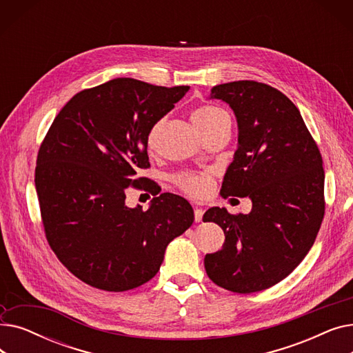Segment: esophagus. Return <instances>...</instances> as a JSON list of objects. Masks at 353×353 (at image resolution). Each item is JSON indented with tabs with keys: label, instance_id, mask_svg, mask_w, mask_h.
<instances>
[{
	"label": "esophagus",
	"instance_id": "34e87169",
	"mask_svg": "<svg viewBox=\"0 0 353 353\" xmlns=\"http://www.w3.org/2000/svg\"><path fill=\"white\" fill-rule=\"evenodd\" d=\"M203 212L201 209H199V208H194V220L196 221H201V219H203Z\"/></svg>",
	"mask_w": 353,
	"mask_h": 353
}]
</instances>
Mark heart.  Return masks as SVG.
<instances>
[{
    "label": "heart",
    "instance_id": "heart-1",
    "mask_svg": "<svg viewBox=\"0 0 353 353\" xmlns=\"http://www.w3.org/2000/svg\"><path fill=\"white\" fill-rule=\"evenodd\" d=\"M226 117H228V114L225 113V111L219 107H214V105H200L199 108L194 110V113L192 116L193 123L196 124V127L200 130L201 133L209 132L210 128L217 125L221 120ZM160 125H161V121L154 123L150 128V132H148V134H147L148 150H153L156 145ZM174 181L183 192H186L188 194L194 196V197L208 194V192L210 190V186H212V179H210L209 173L184 172V173L177 174L174 177Z\"/></svg>",
    "mask_w": 353,
    "mask_h": 353
}]
</instances>
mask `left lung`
Masks as SVG:
<instances>
[{"label":"left lung","mask_w":353,"mask_h":353,"mask_svg":"<svg viewBox=\"0 0 353 353\" xmlns=\"http://www.w3.org/2000/svg\"><path fill=\"white\" fill-rule=\"evenodd\" d=\"M210 99L228 103L237 120V150L221 196L249 197V214L209 209L203 221L225 232L223 249L206 254L208 276L236 293L283 281L314 243L325 214V172L301 111L283 92L242 80L219 84Z\"/></svg>","instance_id":"8db88e82"}]
</instances>
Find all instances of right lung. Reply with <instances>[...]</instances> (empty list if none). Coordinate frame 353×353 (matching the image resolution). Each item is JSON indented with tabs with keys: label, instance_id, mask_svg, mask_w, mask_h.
<instances>
[{
	"label": "right lung",
	"instance_id": "obj_1",
	"mask_svg": "<svg viewBox=\"0 0 353 353\" xmlns=\"http://www.w3.org/2000/svg\"><path fill=\"white\" fill-rule=\"evenodd\" d=\"M114 79L77 92L54 119L37 156L35 189L47 242L84 283L107 292L141 286L167 245L194 220L190 203L161 193L147 210L125 189L150 190L147 134L189 91Z\"/></svg>",
	"mask_w": 353,
	"mask_h": 353
}]
</instances>
